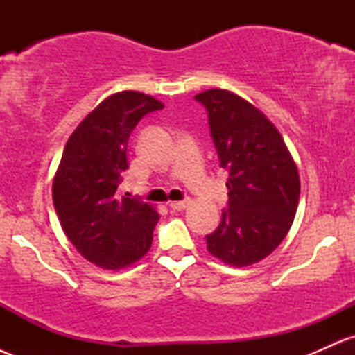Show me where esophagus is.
Returning <instances> with one entry per match:
<instances>
[{"label":"esophagus","instance_id":"1","mask_svg":"<svg viewBox=\"0 0 355 355\" xmlns=\"http://www.w3.org/2000/svg\"><path fill=\"white\" fill-rule=\"evenodd\" d=\"M190 205V200H182V202H170V209L172 210H177V211H182L185 209H189Z\"/></svg>","mask_w":355,"mask_h":355}]
</instances>
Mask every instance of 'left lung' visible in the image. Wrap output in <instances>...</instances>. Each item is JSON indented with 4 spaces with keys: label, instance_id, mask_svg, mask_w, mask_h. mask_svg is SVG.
<instances>
[{
    "label": "left lung",
    "instance_id": "1",
    "mask_svg": "<svg viewBox=\"0 0 355 355\" xmlns=\"http://www.w3.org/2000/svg\"><path fill=\"white\" fill-rule=\"evenodd\" d=\"M209 112L220 166L229 172V209L207 235V250L232 267L270 255L294 222L300 195L297 165L268 118L237 93L211 88L195 95Z\"/></svg>",
    "mask_w": 355,
    "mask_h": 355
}]
</instances>
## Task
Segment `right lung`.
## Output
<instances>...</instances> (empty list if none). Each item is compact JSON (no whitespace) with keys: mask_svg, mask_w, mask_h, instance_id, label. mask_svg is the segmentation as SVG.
<instances>
[{"mask_svg":"<svg viewBox=\"0 0 355 355\" xmlns=\"http://www.w3.org/2000/svg\"><path fill=\"white\" fill-rule=\"evenodd\" d=\"M164 103L125 89L105 98L68 138L53 180V203L64 235L88 262L105 270L126 268L152 247L157 209L118 197L128 168L126 146L138 121Z\"/></svg>","mask_w":355,"mask_h":355,"instance_id":"add662e5","label":"right lung"}]
</instances>
